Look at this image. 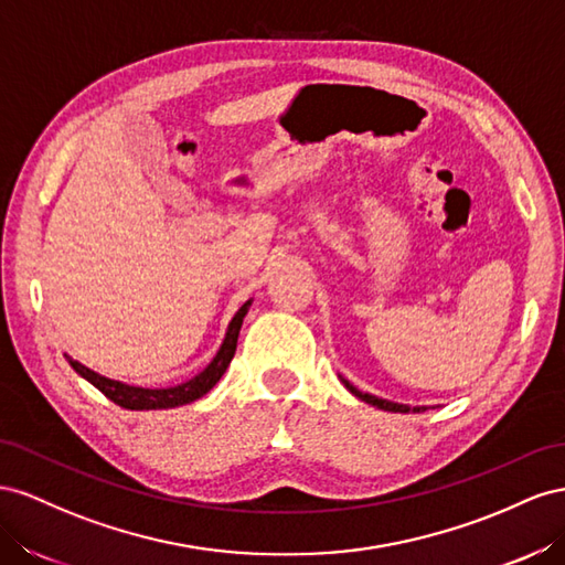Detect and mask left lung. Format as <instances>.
I'll list each match as a JSON object with an SVG mask.
<instances>
[{"label": "left lung", "instance_id": "1", "mask_svg": "<svg viewBox=\"0 0 565 565\" xmlns=\"http://www.w3.org/2000/svg\"><path fill=\"white\" fill-rule=\"evenodd\" d=\"M343 383H345V388L354 395V397H360V399H364V402H369V405H374V407H379V409H385V412H412V407H405V405H395V402H388V399H381V397H376V395H369V393H360L358 388H354L352 383H348L345 379H343ZM426 407H414V412H424Z\"/></svg>", "mask_w": 565, "mask_h": 565}]
</instances>
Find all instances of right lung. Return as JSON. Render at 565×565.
Returning <instances> with one entry per match:
<instances>
[{
  "mask_svg": "<svg viewBox=\"0 0 565 565\" xmlns=\"http://www.w3.org/2000/svg\"><path fill=\"white\" fill-rule=\"evenodd\" d=\"M248 305H250V300L241 305V310L234 315L227 338H224V343H222L220 352L215 354V360L207 364L199 376H193L191 381H186L182 385H174V388H135V385L99 376L96 372H92V369L83 366L71 358H66V360L71 362V366L79 376L87 379L94 388H99L110 402H116V405L122 409H170V407L189 405V402L203 397L222 379V374L227 372V366L236 352L238 331H241V324H244Z\"/></svg>",
  "mask_w": 565,
  "mask_h": 565,
  "instance_id": "1",
  "label": "right lung"
}]
</instances>
